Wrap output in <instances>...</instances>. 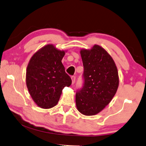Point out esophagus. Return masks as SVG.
<instances>
[{
	"label": "esophagus",
	"mask_w": 146,
	"mask_h": 146,
	"mask_svg": "<svg viewBox=\"0 0 146 146\" xmlns=\"http://www.w3.org/2000/svg\"><path fill=\"white\" fill-rule=\"evenodd\" d=\"M71 80H72V84L75 83V79H76V76H71Z\"/></svg>",
	"instance_id": "1"
}]
</instances>
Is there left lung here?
<instances>
[{
  "instance_id": "left-lung-1",
  "label": "left lung",
  "mask_w": 146,
  "mask_h": 146,
  "mask_svg": "<svg viewBox=\"0 0 146 146\" xmlns=\"http://www.w3.org/2000/svg\"><path fill=\"white\" fill-rule=\"evenodd\" d=\"M84 84L76 93L78 110L86 115L101 112L114 96L119 86L117 67L112 57L99 45L82 49Z\"/></svg>"
}]
</instances>
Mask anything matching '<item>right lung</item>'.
Returning <instances> with one entry per match:
<instances>
[{
	"mask_svg": "<svg viewBox=\"0 0 146 146\" xmlns=\"http://www.w3.org/2000/svg\"><path fill=\"white\" fill-rule=\"evenodd\" d=\"M64 51L47 44L33 55L26 71V84L32 98L41 108L57 104L62 89L71 84L61 60Z\"/></svg>",
	"mask_w": 146,
	"mask_h": 146,
	"instance_id": "add662e5",
	"label": "right lung"
}]
</instances>
